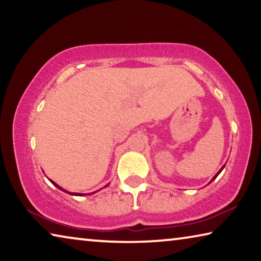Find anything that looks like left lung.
Wrapping results in <instances>:
<instances>
[{
	"label": "left lung",
	"mask_w": 261,
	"mask_h": 261,
	"mask_svg": "<svg viewBox=\"0 0 261 261\" xmlns=\"http://www.w3.org/2000/svg\"><path fill=\"white\" fill-rule=\"evenodd\" d=\"M223 168H224V165H223V166H222V169H221V170H220V171H219V172H217V173H216V174H215V176H214V178H213V179H212V180H211V181H213V180H214V179H215V178H216V177H217V176H219V174H220V172H221V171H222V170H223Z\"/></svg>",
	"instance_id": "left-lung-1"
}]
</instances>
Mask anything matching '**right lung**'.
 <instances>
[{
	"instance_id": "right-lung-1",
	"label": "right lung",
	"mask_w": 261,
	"mask_h": 261,
	"mask_svg": "<svg viewBox=\"0 0 261 261\" xmlns=\"http://www.w3.org/2000/svg\"><path fill=\"white\" fill-rule=\"evenodd\" d=\"M50 181H52V184H53V185H54V186H57L59 190H61V191H63V192H66V193H68V194H71V195H84V194H81V193H70V192H68V191H66V190H63L61 186H59V185H58V184H55V182H54L53 180H50ZM85 195H87V194H85Z\"/></svg>"
}]
</instances>
